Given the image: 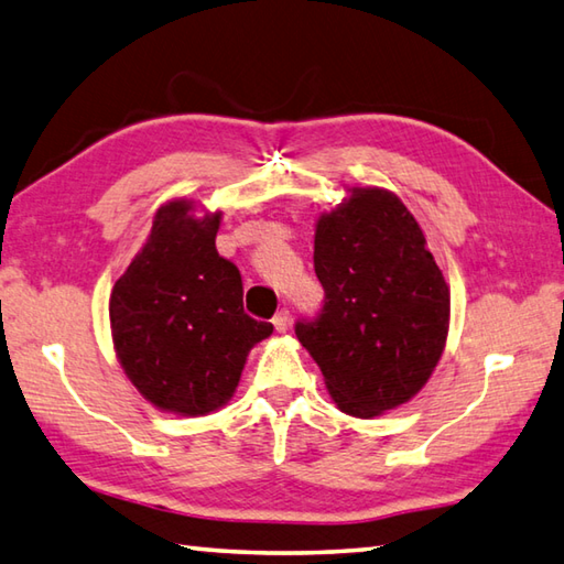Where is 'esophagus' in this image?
Wrapping results in <instances>:
<instances>
[{
	"mask_svg": "<svg viewBox=\"0 0 564 564\" xmlns=\"http://www.w3.org/2000/svg\"><path fill=\"white\" fill-rule=\"evenodd\" d=\"M272 324H274V330H278V333L290 330V312H284V308H282V312L274 314Z\"/></svg>",
	"mask_w": 564,
	"mask_h": 564,
	"instance_id": "34e87169",
	"label": "esophagus"
}]
</instances>
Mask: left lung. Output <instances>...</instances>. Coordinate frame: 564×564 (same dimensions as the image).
<instances>
[{
  "instance_id": "obj_1",
  "label": "left lung",
  "mask_w": 564,
  "mask_h": 564,
  "mask_svg": "<svg viewBox=\"0 0 564 564\" xmlns=\"http://www.w3.org/2000/svg\"><path fill=\"white\" fill-rule=\"evenodd\" d=\"M314 270L324 308L299 321L336 406L355 419L406 404L429 382L451 328V286L394 192L348 187L318 216Z\"/></svg>"
}]
</instances>
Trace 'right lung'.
<instances>
[{
	"label": "right lung",
	"instance_id": "add662e5",
	"mask_svg": "<svg viewBox=\"0 0 564 564\" xmlns=\"http://www.w3.org/2000/svg\"><path fill=\"white\" fill-rule=\"evenodd\" d=\"M221 212L192 199L160 206L151 236L109 296L111 340L126 377L160 411L206 416L228 404L248 352L272 324L243 312V282L218 256Z\"/></svg>",
	"mask_w": 564,
	"mask_h": 564
}]
</instances>
